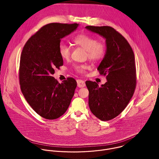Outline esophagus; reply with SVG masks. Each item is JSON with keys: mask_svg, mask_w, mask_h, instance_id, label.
Wrapping results in <instances>:
<instances>
[{"mask_svg": "<svg viewBox=\"0 0 159 159\" xmlns=\"http://www.w3.org/2000/svg\"><path fill=\"white\" fill-rule=\"evenodd\" d=\"M77 86H78L79 87H80V88L84 87L85 86V82H84V80H82L79 79V80H77Z\"/></svg>", "mask_w": 159, "mask_h": 159, "instance_id": "34e87169", "label": "esophagus"}]
</instances>
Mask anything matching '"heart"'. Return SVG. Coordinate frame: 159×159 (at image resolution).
<instances>
[{"instance_id":"heart-1","label":"heart","mask_w":159,"mask_h":159,"mask_svg":"<svg viewBox=\"0 0 159 159\" xmlns=\"http://www.w3.org/2000/svg\"><path fill=\"white\" fill-rule=\"evenodd\" d=\"M74 43L78 47L87 51V56L92 61L101 60L104 56L106 45L102 41L97 39L89 34L82 33L77 35L73 39ZM59 53L63 60L69 59L71 55V47L65 43H60L58 48ZM88 66L85 64L76 65L74 66L75 70L80 74L85 73Z\"/></svg>"}]
</instances>
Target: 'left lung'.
Here are the masks:
<instances>
[{
	"label": "left lung",
	"instance_id": "left-lung-1",
	"mask_svg": "<svg viewBox=\"0 0 159 159\" xmlns=\"http://www.w3.org/2000/svg\"><path fill=\"white\" fill-rule=\"evenodd\" d=\"M85 28L106 39V54L98 70L106 75L107 82L101 87L92 81L85 84L90 111L101 121H109L125 109L134 94L137 84L134 55L127 40L112 27Z\"/></svg>",
	"mask_w": 159,
	"mask_h": 159
}]
</instances>
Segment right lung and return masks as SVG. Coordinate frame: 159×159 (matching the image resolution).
I'll list each match as a JSON object with an SVG mask.
<instances>
[{"label":"right lung","mask_w":159,"mask_h":159,"mask_svg":"<svg viewBox=\"0 0 159 159\" xmlns=\"http://www.w3.org/2000/svg\"><path fill=\"white\" fill-rule=\"evenodd\" d=\"M79 24L50 23L42 27L26 43L19 65L22 94L33 109L47 120L57 119L69 107L77 82L72 77L60 84L52 75L63 65L58 48L61 39Z\"/></svg>","instance_id":"obj_1"}]
</instances>
